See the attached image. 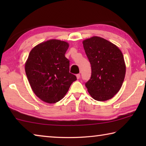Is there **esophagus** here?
I'll use <instances>...</instances> for the list:
<instances>
[{
  "label": "esophagus",
  "mask_w": 146,
  "mask_h": 146,
  "mask_svg": "<svg viewBox=\"0 0 146 146\" xmlns=\"http://www.w3.org/2000/svg\"><path fill=\"white\" fill-rule=\"evenodd\" d=\"M76 78H77V79H79L80 77V74H76Z\"/></svg>",
  "instance_id": "34e87169"
}]
</instances>
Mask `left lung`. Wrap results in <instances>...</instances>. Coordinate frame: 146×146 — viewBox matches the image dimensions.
<instances>
[{
  "label": "left lung",
  "mask_w": 146,
  "mask_h": 146,
  "mask_svg": "<svg viewBox=\"0 0 146 146\" xmlns=\"http://www.w3.org/2000/svg\"><path fill=\"white\" fill-rule=\"evenodd\" d=\"M91 64V78L85 84L90 95L98 101L113 98L121 88L125 65L121 51L106 39L93 36L83 41Z\"/></svg>",
  "instance_id": "obj_1"
}]
</instances>
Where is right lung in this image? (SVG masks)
I'll return each instance as SVG.
<instances>
[{"mask_svg": "<svg viewBox=\"0 0 146 146\" xmlns=\"http://www.w3.org/2000/svg\"><path fill=\"white\" fill-rule=\"evenodd\" d=\"M68 47V43L59 40L44 42L32 49L26 62V74L32 90L47 103L62 99L76 80L70 73V60L65 56Z\"/></svg>", "mask_w": 146, "mask_h": 146, "instance_id": "right-lung-1", "label": "right lung"}]
</instances>
